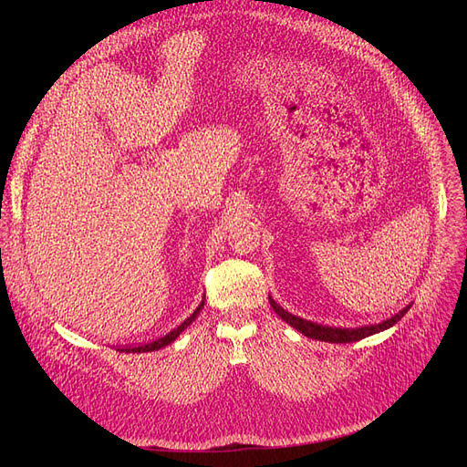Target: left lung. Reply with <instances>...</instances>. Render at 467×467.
I'll return each instance as SVG.
<instances>
[{
	"instance_id": "1",
	"label": "left lung",
	"mask_w": 467,
	"mask_h": 467,
	"mask_svg": "<svg viewBox=\"0 0 467 467\" xmlns=\"http://www.w3.org/2000/svg\"><path fill=\"white\" fill-rule=\"evenodd\" d=\"M268 304H271V307L275 309V312L282 319H285L288 325H292L294 329H298L302 335H306L309 338H316V341H325V343H352V341H360V338H364V337H370L374 333H379V331L391 327V325L398 323L407 314V309L411 307V306L403 307L398 316H393L391 319H386V321H381L378 325H364V327H357V329H338V327H329V325H319V323H314V321L302 319L298 316H292V314L286 312V309H282L271 298V296H268Z\"/></svg>"
}]
</instances>
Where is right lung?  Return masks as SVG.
I'll list each match as a JSON object with an SVG mask.
<instances>
[{
  "instance_id": "add662e5",
  "label": "right lung",
  "mask_w": 467,
  "mask_h": 467,
  "mask_svg": "<svg viewBox=\"0 0 467 467\" xmlns=\"http://www.w3.org/2000/svg\"><path fill=\"white\" fill-rule=\"evenodd\" d=\"M202 306H204V300H202V304L194 309L192 312V316L191 317H187L185 321H182L177 329H173V331H169L167 335H163L161 338H155V341H151V343H148V345H138V347H126V348H120V352H151V350H160V348H163V347H167L169 343H173L175 338L185 331V327H189V325L196 319V316H199V312L202 309Z\"/></svg>"
}]
</instances>
